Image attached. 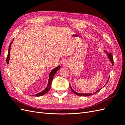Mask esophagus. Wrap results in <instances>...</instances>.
<instances>
[{
	"label": "esophagus",
	"mask_w": 125,
	"mask_h": 125,
	"mask_svg": "<svg viewBox=\"0 0 125 125\" xmlns=\"http://www.w3.org/2000/svg\"><path fill=\"white\" fill-rule=\"evenodd\" d=\"M63 64H64V65H65V66H67V65H68L69 63H68V62H67V61H66V62H65L64 63H63Z\"/></svg>",
	"instance_id": "34e87169"
}]
</instances>
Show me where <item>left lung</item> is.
Listing matches in <instances>:
<instances>
[{
  "label": "left lung",
  "instance_id": "8db88e82",
  "mask_svg": "<svg viewBox=\"0 0 125 125\" xmlns=\"http://www.w3.org/2000/svg\"><path fill=\"white\" fill-rule=\"evenodd\" d=\"M108 55V57H109V58H110L111 62L112 63V64L113 65L114 61H113V57L112 54H111V53H108V55ZM70 89L71 90V91H72L74 93V94H77V95H79V96H89V95H91L92 94H79V93H77V92H75V91H74V90L72 89V87L70 86ZM101 89L98 90V91L96 92H95V93H97V92L99 91Z\"/></svg>",
  "mask_w": 125,
  "mask_h": 125
}]
</instances>
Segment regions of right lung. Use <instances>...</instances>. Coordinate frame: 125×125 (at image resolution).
<instances>
[{"label": "right lung", "instance_id": "obj_1", "mask_svg": "<svg viewBox=\"0 0 125 125\" xmlns=\"http://www.w3.org/2000/svg\"><path fill=\"white\" fill-rule=\"evenodd\" d=\"M12 42H13V41L11 42V43H10V46H9V50H8V54H7V58H6V63H7V64H9V59H10V46H11V44L12 43ZM60 69V66H58V67L55 68L54 69H53L51 71V73H50V75H49L48 83V85L46 87V88L43 91L40 92V93H39V94H36L35 95V96H36V97L42 96V95H44L45 94H46L49 91L50 87H51V86H52V82L53 78H54V76L55 75V73H56L57 71L58 70H59Z\"/></svg>", "mask_w": 125, "mask_h": 125}]
</instances>
